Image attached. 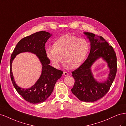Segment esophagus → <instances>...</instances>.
Returning a JSON list of instances; mask_svg holds the SVG:
<instances>
[{"label": "esophagus", "mask_w": 126, "mask_h": 126, "mask_svg": "<svg viewBox=\"0 0 126 126\" xmlns=\"http://www.w3.org/2000/svg\"><path fill=\"white\" fill-rule=\"evenodd\" d=\"M63 75H64V76H67L69 75V74H68L67 72L64 71V72H63Z\"/></svg>", "instance_id": "obj_1"}]
</instances>
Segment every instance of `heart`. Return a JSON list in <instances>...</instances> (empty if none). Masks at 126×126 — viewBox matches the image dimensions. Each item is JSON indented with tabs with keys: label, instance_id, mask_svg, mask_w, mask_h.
<instances>
[{
	"label": "heart",
	"instance_id": "1",
	"mask_svg": "<svg viewBox=\"0 0 126 126\" xmlns=\"http://www.w3.org/2000/svg\"><path fill=\"white\" fill-rule=\"evenodd\" d=\"M53 48H47L46 54L53 65L57 67L62 62L68 66L75 69L80 66L89 52V42L85 38L64 35L57 39L52 45Z\"/></svg>",
	"mask_w": 126,
	"mask_h": 126
}]
</instances>
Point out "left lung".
<instances>
[{
	"label": "left lung",
	"instance_id": "1",
	"mask_svg": "<svg viewBox=\"0 0 126 126\" xmlns=\"http://www.w3.org/2000/svg\"><path fill=\"white\" fill-rule=\"evenodd\" d=\"M83 33L89 40L90 51L85 62L72 72L75 83L71 90L80 100L94 102L104 97L111 87L117 72V57L113 47L102 37L90 32ZM100 58L108 63L110 72L106 81L98 82L94 78L91 67Z\"/></svg>",
	"mask_w": 126,
	"mask_h": 126
}]
</instances>
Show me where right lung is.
<instances>
[{
  "label": "right lung",
  "instance_id": "1",
  "mask_svg": "<svg viewBox=\"0 0 126 126\" xmlns=\"http://www.w3.org/2000/svg\"><path fill=\"white\" fill-rule=\"evenodd\" d=\"M52 35L49 32L40 31L26 37L17 44L11 55L10 73L11 81L15 88L24 99L32 104H39L46 100L54 90L57 81L62 77V71L49 65L50 61L46 54L45 43ZM29 52L36 54L42 65V74L35 84L29 89L19 87L15 83L11 66L16 56L22 52Z\"/></svg>",
  "mask_w": 126,
  "mask_h": 126
}]
</instances>
